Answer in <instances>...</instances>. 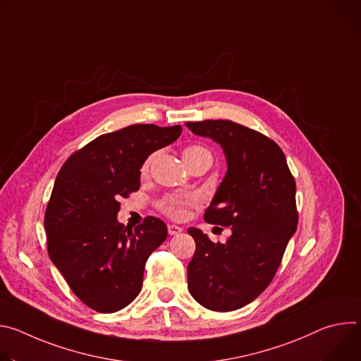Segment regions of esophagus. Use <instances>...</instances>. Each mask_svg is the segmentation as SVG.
I'll use <instances>...</instances> for the list:
<instances>
[{"label": "esophagus", "instance_id": "esophagus-1", "mask_svg": "<svg viewBox=\"0 0 361 361\" xmlns=\"http://www.w3.org/2000/svg\"><path fill=\"white\" fill-rule=\"evenodd\" d=\"M167 230H169V234H170V235H177V234H180V233L183 231V228L178 227V226H176V224H170V226L167 227Z\"/></svg>", "mask_w": 361, "mask_h": 361}]
</instances>
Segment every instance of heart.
Wrapping results in <instances>:
<instances>
[{"label": "heart", "mask_w": 361, "mask_h": 361, "mask_svg": "<svg viewBox=\"0 0 361 361\" xmlns=\"http://www.w3.org/2000/svg\"><path fill=\"white\" fill-rule=\"evenodd\" d=\"M183 159L185 163L197 160V159H207L212 161V152L200 144H190V145L184 147V149H183ZM149 161H151V159H147L144 161V164L141 167L142 174H145L148 171ZM194 202H195V198L192 195L174 194V195H169L160 201V209L166 216H169L171 219H180L184 214V210L188 207V205H192Z\"/></svg>", "instance_id": "obj_1"}]
</instances>
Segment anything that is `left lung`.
Listing matches in <instances>:
<instances>
[{
    "label": "left lung",
    "instance_id": "1",
    "mask_svg": "<svg viewBox=\"0 0 361 361\" xmlns=\"http://www.w3.org/2000/svg\"><path fill=\"white\" fill-rule=\"evenodd\" d=\"M185 126L224 149L228 170L204 220L231 227L226 244L188 228L195 241L188 290L205 308L233 312L259 297L277 273L298 223L295 181L284 152L264 134L230 120Z\"/></svg>",
    "mask_w": 361,
    "mask_h": 361
}]
</instances>
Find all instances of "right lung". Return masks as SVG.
<instances>
[{
	"label": "right lung",
	"mask_w": 361,
	"mask_h": 361,
	"mask_svg": "<svg viewBox=\"0 0 361 361\" xmlns=\"http://www.w3.org/2000/svg\"><path fill=\"white\" fill-rule=\"evenodd\" d=\"M181 131L134 124L102 134L73 152L56 178L44 217L48 255L73 293L98 313L118 312L138 295L149 254L167 238L157 217H145L134 230L118 223V200L140 188L149 154Z\"/></svg>",
	"instance_id": "1"
}]
</instances>
